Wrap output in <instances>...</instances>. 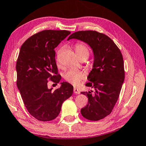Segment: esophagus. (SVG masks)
I'll use <instances>...</instances> for the list:
<instances>
[{"label": "esophagus", "mask_w": 146, "mask_h": 146, "mask_svg": "<svg viewBox=\"0 0 146 146\" xmlns=\"http://www.w3.org/2000/svg\"><path fill=\"white\" fill-rule=\"evenodd\" d=\"M74 93L76 94H80V91L79 90V89H77V88H74Z\"/></svg>", "instance_id": "34e87169"}]
</instances>
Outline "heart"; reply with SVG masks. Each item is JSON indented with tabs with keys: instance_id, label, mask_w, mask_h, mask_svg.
I'll use <instances>...</instances> for the list:
<instances>
[{
	"instance_id": "obj_1",
	"label": "heart",
	"mask_w": 146,
	"mask_h": 146,
	"mask_svg": "<svg viewBox=\"0 0 146 146\" xmlns=\"http://www.w3.org/2000/svg\"><path fill=\"white\" fill-rule=\"evenodd\" d=\"M75 50L79 58H87L89 54L88 47L82 42H77L75 44ZM59 65V64H58ZM64 77L65 80L74 86H77L80 82L85 78V74L80 71L71 69L64 73Z\"/></svg>"
}]
</instances>
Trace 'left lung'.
Here are the masks:
<instances>
[{
  "label": "left lung",
  "instance_id": "obj_1",
  "mask_svg": "<svg viewBox=\"0 0 146 146\" xmlns=\"http://www.w3.org/2000/svg\"><path fill=\"white\" fill-rule=\"evenodd\" d=\"M75 38L90 46L94 54L92 69L87 77L86 86L94 89L81 94L88 102L82 108V116L90 121H99L111 113L125 80L122 54L109 36L95 31H80L71 34L67 40Z\"/></svg>",
  "mask_w": 146,
  "mask_h": 146
}]
</instances>
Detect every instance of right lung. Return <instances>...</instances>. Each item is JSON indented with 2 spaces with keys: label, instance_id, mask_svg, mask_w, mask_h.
Instances as JSON below:
<instances>
[{
  "label": "right lung",
  "instance_id": "1",
  "mask_svg": "<svg viewBox=\"0 0 146 146\" xmlns=\"http://www.w3.org/2000/svg\"><path fill=\"white\" fill-rule=\"evenodd\" d=\"M71 32L44 30L31 36L21 46L16 62L17 86L27 110L41 121H49L60 114L62 104L71 96L73 86L61 82L59 88H48L50 79L58 83L54 48Z\"/></svg>",
  "mask_w": 146,
  "mask_h": 146
}]
</instances>
